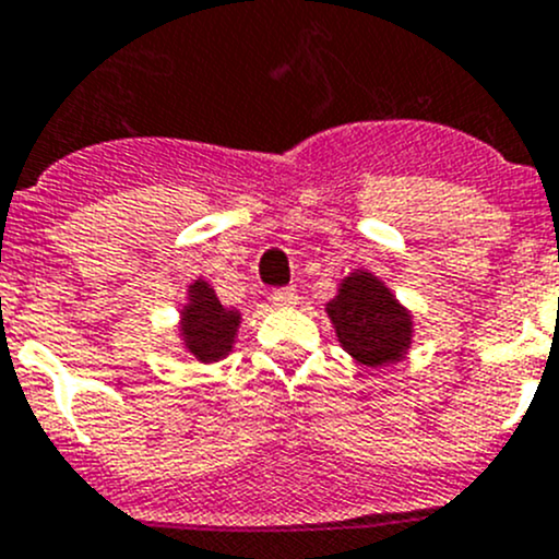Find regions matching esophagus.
<instances>
[{"instance_id":"34e87169","label":"esophagus","mask_w":559,"mask_h":559,"mask_svg":"<svg viewBox=\"0 0 559 559\" xmlns=\"http://www.w3.org/2000/svg\"><path fill=\"white\" fill-rule=\"evenodd\" d=\"M270 300H273L275 308H295L297 306V292L292 289V286H286V289H275Z\"/></svg>"}]
</instances>
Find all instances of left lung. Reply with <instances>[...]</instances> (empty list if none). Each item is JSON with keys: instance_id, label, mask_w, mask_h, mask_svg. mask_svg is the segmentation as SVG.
<instances>
[{"instance_id": "left-lung-1", "label": "left lung", "mask_w": 559, "mask_h": 559, "mask_svg": "<svg viewBox=\"0 0 559 559\" xmlns=\"http://www.w3.org/2000/svg\"><path fill=\"white\" fill-rule=\"evenodd\" d=\"M343 352L365 370L403 362L414 343V313L370 270H352L324 306Z\"/></svg>"}]
</instances>
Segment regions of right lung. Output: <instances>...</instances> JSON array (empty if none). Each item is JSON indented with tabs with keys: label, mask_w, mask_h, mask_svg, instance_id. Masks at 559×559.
<instances>
[{
	"label": "right lung",
	"mask_w": 559,
	"mask_h": 559,
	"mask_svg": "<svg viewBox=\"0 0 559 559\" xmlns=\"http://www.w3.org/2000/svg\"><path fill=\"white\" fill-rule=\"evenodd\" d=\"M243 313L218 302L216 289L205 278H194L186 286V302L178 311V343L191 359L213 365L229 357L238 341Z\"/></svg>",
	"instance_id": "right-lung-1"
}]
</instances>
